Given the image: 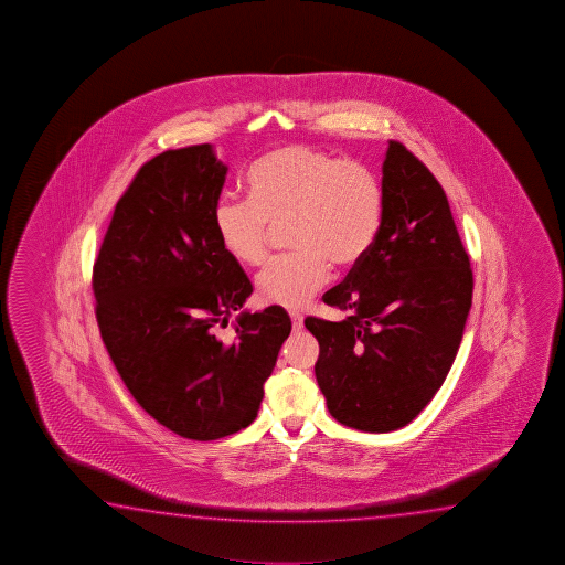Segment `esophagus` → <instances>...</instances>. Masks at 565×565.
Wrapping results in <instances>:
<instances>
[{
    "label": "esophagus",
    "mask_w": 565,
    "mask_h": 565,
    "mask_svg": "<svg viewBox=\"0 0 565 565\" xmlns=\"http://www.w3.org/2000/svg\"><path fill=\"white\" fill-rule=\"evenodd\" d=\"M290 320H292V330L298 332V330H302V326H305V318L298 315V312H290Z\"/></svg>",
    "instance_id": "esophagus-1"
}]
</instances>
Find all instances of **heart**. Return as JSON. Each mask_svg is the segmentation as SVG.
Returning <instances> with one entry per match:
<instances>
[{"label": "heart", "instance_id": "heart-1", "mask_svg": "<svg viewBox=\"0 0 565 565\" xmlns=\"http://www.w3.org/2000/svg\"><path fill=\"white\" fill-rule=\"evenodd\" d=\"M249 201L223 198L213 221L223 249L245 267L268 257L270 227L288 223V247L270 263L257 292L273 307L300 310L324 287L330 267H358L380 235L383 188L372 168L295 143L265 153L247 173Z\"/></svg>", "mask_w": 565, "mask_h": 565}]
</instances>
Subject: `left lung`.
<instances>
[{
	"label": "left lung",
	"instance_id": "left-lung-1",
	"mask_svg": "<svg viewBox=\"0 0 565 565\" xmlns=\"http://www.w3.org/2000/svg\"><path fill=\"white\" fill-rule=\"evenodd\" d=\"M383 221L367 257L322 300L345 312L308 316L320 354L316 382L345 427L390 433L439 392L472 305V268L447 193L429 168L390 140Z\"/></svg>",
	"mask_w": 565,
	"mask_h": 565
}]
</instances>
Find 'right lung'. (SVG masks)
I'll use <instances>...</instances> for the list:
<instances>
[{
	"instance_id": "obj_1",
	"label": "right lung",
	"mask_w": 565,
	"mask_h": 565,
	"mask_svg": "<svg viewBox=\"0 0 565 565\" xmlns=\"http://www.w3.org/2000/svg\"><path fill=\"white\" fill-rule=\"evenodd\" d=\"M227 166L210 143L166 150L138 170L93 267L96 322L143 412L175 435L215 440L249 427L290 334L280 307L241 312L253 292L221 245L213 211Z\"/></svg>"
}]
</instances>
